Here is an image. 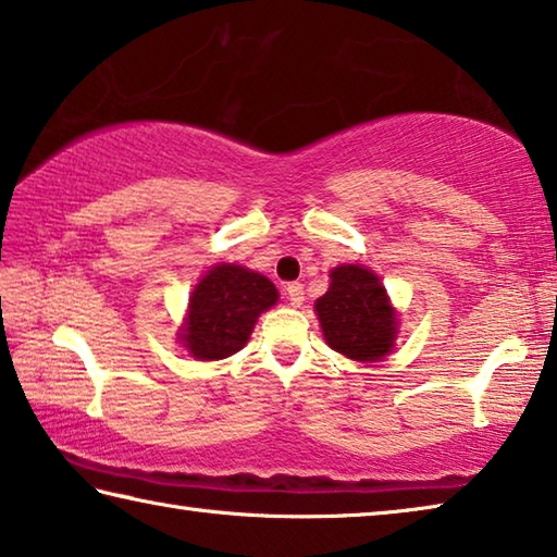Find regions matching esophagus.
Masks as SVG:
<instances>
[{"label":"esophagus","instance_id":"obj_1","mask_svg":"<svg viewBox=\"0 0 557 557\" xmlns=\"http://www.w3.org/2000/svg\"><path fill=\"white\" fill-rule=\"evenodd\" d=\"M285 292H287V299L292 307H299L301 301H305V285H301V282H289Z\"/></svg>","mask_w":557,"mask_h":557}]
</instances>
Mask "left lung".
<instances>
[{
    "instance_id": "left-lung-1",
    "label": "left lung",
    "mask_w": 557,
    "mask_h": 557,
    "mask_svg": "<svg viewBox=\"0 0 557 557\" xmlns=\"http://www.w3.org/2000/svg\"><path fill=\"white\" fill-rule=\"evenodd\" d=\"M314 307L326 344L334 351L354 361H379L393 348L398 322L371 270L361 265L332 270V285Z\"/></svg>"
}]
</instances>
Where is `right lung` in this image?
<instances>
[{"label": "right lung", "instance_id": "add662e5", "mask_svg": "<svg viewBox=\"0 0 557 557\" xmlns=\"http://www.w3.org/2000/svg\"><path fill=\"white\" fill-rule=\"evenodd\" d=\"M277 301L268 277L240 265H215L188 301L182 342L196 358L219 361L240 351L258 317Z\"/></svg>", "mask_w": 557, "mask_h": 557}]
</instances>
